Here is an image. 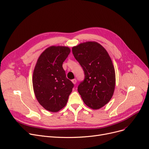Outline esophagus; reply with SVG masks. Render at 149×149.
<instances>
[{"mask_svg": "<svg viewBox=\"0 0 149 149\" xmlns=\"http://www.w3.org/2000/svg\"><path fill=\"white\" fill-rule=\"evenodd\" d=\"M72 82L74 84V85H75L76 83H77V80L75 79H73V80H72Z\"/></svg>", "mask_w": 149, "mask_h": 149, "instance_id": "34e87169", "label": "esophagus"}]
</instances>
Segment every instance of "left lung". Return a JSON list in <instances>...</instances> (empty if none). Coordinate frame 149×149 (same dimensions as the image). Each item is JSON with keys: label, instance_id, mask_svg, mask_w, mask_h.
<instances>
[{"label": "left lung", "instance_id": "obj_1", "mask_svg": "<svg viewBox=\"0 0 149 149\" xmlns=\"http://www.w3.org/2000/svg\"><path fill=\"white\" fill-rule=\"evenodd\" d=\"M85 72L78 92L88 107L98 109L111 100L116 85L115 70L106 49L95 41L80 43L72 49Z\"/></svg>", "mask_w": 149, "mask_h": 149}]
</instances>
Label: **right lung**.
I'll use <instances>...</instances> for the list:
<instances>
[{
	"instance_id": "right-lung-1",
	"label": "right lung",
	"mask_w": 149,
	"mask_h": 149,
	"mask_svg": "<svg viewBox=\"0 0 149 149\" xmlns=\"http://www.w3.org/2000/svg\"><path fill=\"white\" fill-rule=\"evenodd\" d=\"M70 49L52 46L39 56L32 83L36 98L46 110L56 113L66 106L74 84L68 79L63 63Z\"/></svg>"
}]
</instances>
